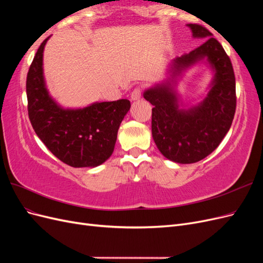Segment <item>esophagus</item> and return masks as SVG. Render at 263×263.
I'll use <instances>...</instances> for the list:
<instances>
[{"label":"esophagus","instance_id":"1","mask_svg":"<svg viewBox=\"0 0 263 263\" xmlns=\"http://www.w3.org/2000/svg\"><path fill=\"white\" fill-rule=\"evenodd\" d=\"M141 92H142V87H141L140 85L136 86V87H135V89L132 91V93H130V99H132L133 101L139 100L140 97H141Z\"/></svg>","mask_w":263,"mask_h":263}]
</instances>
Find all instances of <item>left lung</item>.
<instances>
[{
    "label": "left lung",
    "mask_w": 263,
    "mask_h": 263,
    "mask_svg": "<svg viewBox=\"0 0 263 263\" xmlns=\"http://www.w3.org/2000/svg\"><path fill=\"white\" fill-rule=\"evenodd\" d=\"M194 37L208 41L173 62V74L208 57L216 71L212 89L203 103L192 109H179L170 84L145 92L154 105L151 133L160 153L178 163H194L216 149L232 126L236 112V80L232 61L211 31L198 24H187Z\"/></svg>",
    "instance_id": "obj_1"
}]
</instances>
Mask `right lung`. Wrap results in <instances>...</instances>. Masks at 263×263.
Segmentation results:
<instances>
[{"label":"right lung","mask_w":263,"mask_h":263,"mask_svg":"<svg viewBox=\"0 0 263 263\" xmlns=\"http://www.w3.org/2000/svg\"><path fill=\"white\" fill-rule=\"evenodd\" d=\"M48 39V38H47ZM39 46L26 79L27 109L31 126L59 160L73 168L102 164L114 151L117 132L130 108L128 100L95 103L82 109H63L48 95Z\"/></svg>","instance_id":"obj_1"}]
</instances>
